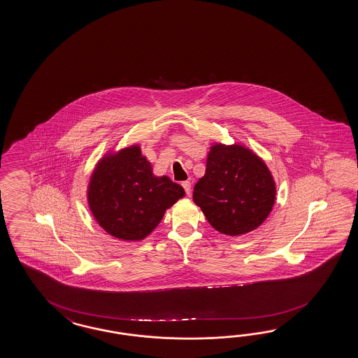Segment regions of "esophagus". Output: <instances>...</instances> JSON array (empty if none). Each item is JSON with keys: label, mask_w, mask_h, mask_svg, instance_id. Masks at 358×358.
Returning <instances> with one entry per match:
<instances>
[{"label": "esophagus", "mask_w": 358, "mask_h": 358, "mask_svg": "<svg viewBox=\"0 0 358 358\" xmlns=\"http://www.w3.org/2000/svg\"><path fill=\"white\" fill-rule=\"evenodd\" d=\"M182 187L185 189V192H186L187 195L192 194V182H190V181H183Z\"/></svg>", "instance_id": "1"}]
</instances>
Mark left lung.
<instances>
[{"label":"left lung","instance_id":"left-lung-1","mask_svg":"<svg viewBox=\"0 0 358 358\" xmlns=\"http://www.w3.org/2000/svg\"><path fill=\"white\" fill-rule=\"evenodd\" d=\"M192 199L210 227L225 236H242L262 225L275 201L271 171L242 145L210 146L206 175L194 186Z\"/></svg>","mask_w":358,"mask_h":358}]
</instances>
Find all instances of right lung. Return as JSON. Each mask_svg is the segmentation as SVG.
<instances>
[{
    "label": "right lung",
    "instance_id": "add662e5",
    "mask_svg": "<svg viewBox=\"0 0 358 358\" xmlns=\"http://www.w3.org/2000/svg\"><path fill=\"white\" fill-rule=\"evenodd\" d=\"M185 196L182 186L157 177L138 145L106 154L87 185V204L99 227L122 241H142L166 210Z\"/></svg>",
    "mask_w": 358,
    "mask_h": 358
}]
</instances>
